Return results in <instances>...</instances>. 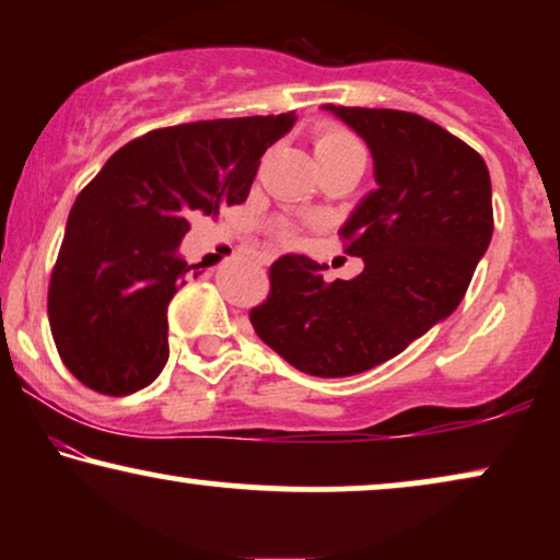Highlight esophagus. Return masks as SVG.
I'll return each instance as SVG.
<instances>
[{"label": "esophagus", "instance_id": "obj_1", "mask_svg": "<svg viewBox=\"0 0 560 560\" xmlns=\"http://www.w3.org/2000/svg\"><path fill=\"white\" fill-rule=\"evenodd\" d=\"M257 262H259V265H270V257H267V255H257Z\"/></svg>", "mask_w": 560, "mask_h": 560}]
</instances>
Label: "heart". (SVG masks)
I'll list each match as a JSON object with an SVG mask.
<instances>
[{
	"mask_svg": "<svg viewBox=\"0 0 560 560\" xmlns=\"http://www.w3.org/2000/svg\"><path fill=\"white\" fill-rule=\"evenodd\" d=\"M313 152H316L318 163H326V160H339L347 155H362V148H359L357 137L339 125H324L316 129L313 135ZM282 240L293 242L298 236V226L282 224L280 226Z\"/></svg>",
	"mask_w": 560,
	"mask_h": 560,
	"instance_id": "1",
	"label": "heart"
}]
</instances>
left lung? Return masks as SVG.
<instances>
[{
	"label": "left lung",
	"mask_w": 560,
	"mask_h": 560,
	"mask_svg": "<svg viewBox=\"0 0 560 560\" xmlns=\"http://www.w3.org/2000/svg\"><path fill=\"white\" fill-rule=\"evenodd\" d=\"M370 144L377 190L341 229L364 259L351 280L324 282L318 262L285 255L249 311L259 339L313 377H347L400 354L462 303L494 229L492 180L474 148L400 109L331 106Z\"/></svg>",
	"instance_id": "left-lung-1"
}]
</instances>
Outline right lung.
Segmentation results:
<instances>
[{
	"instance_id": "right-lung-1",
	"label": "right lung",
	"mask_w": 560,
	"mask_h": 560,
	"mask_svg": "<svg viewBox=\"0 0 560 560\" xmlns=\"http://www.w3.org/2000/svg\"><path fill=\"white\" fill-rule=\"evenodd\" d=\"M293 114L190 121L127 142L75 198L48 288L66 370L98 395L148 387L167 362V303L194 217L247 201L259 158Z\"/></svg>"
}]
</instances>
